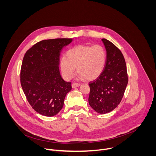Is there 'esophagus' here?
Returning a JSON list of instances; mask_svg holds the SVG:
<instances>
[{
	"label": "esophagus",
	"mask_w": 156,
	"mask_h": 156,
	"mask_svg": "<svg viewBox=\"0 0 156 156\" xmlns=\"http://www.w3.org/2000/svg\"><path fill=\"white\" fill-rule=\"evenodd\" d=\"M80 86V83H74L72 84V86L73 88H75V87H78Z\"/></svg>",
	"instance_id": "34e87169"
}]
</instances>
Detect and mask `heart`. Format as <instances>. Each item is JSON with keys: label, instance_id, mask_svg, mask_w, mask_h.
<instances>
[{"label": "heart", "instance_id": "1", "mask_svg": "<svg viewBox=\"0 0 156 156\" xmlns=\"http://www.w3.org/2000/svg\"><path fill=\"white\" fill-rule=\"evenodd\" d=\"M67 57H62L60 66L63 78L69 80L75 74L76 68L80 79L88 81L97 79L104 70L106 52L101 45H78L67 51Z\"/></svg>", "mask_w": 156, "mask_h": 156}]
</instances>
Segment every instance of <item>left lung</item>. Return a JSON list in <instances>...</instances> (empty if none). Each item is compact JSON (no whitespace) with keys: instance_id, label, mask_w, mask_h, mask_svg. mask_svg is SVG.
<instances>
[{"instance_id":"left-lung-1","label":"left lung","mask_w":156,"mask_h":156,"mask_svg":"<svg viewBox=\"0 0 156 156\" xmlns=\"http://www.w3.org/2000/svg\"><path fill=\"white\" fill-rule=\"evenodd\" d=\"M106 50V62L101 75L89 83L90 105L99 114L112 111L121 102L128 84L126 66L121 51L113 43L102 39Z\"/></svg>"}]
</instances>
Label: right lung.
I'll use <instances>...</instances> for the list:
<instances>
[{
	"label": "right lung",
	"mask_w": 156,
	"mask_h": 156,
	"mask_svg": "<svg viewBox=\"0 0 156 156\" xmlns=\"http://www.w3.org/2000/svg\"><path fill=\"white\" fill-rule=\"evenodd\" d=\"M73 39L41 41L25 54L20 72L21 85L33 108L39 114L52 117L63 106L65 98L72 90L71 83L61 76L60 55Z\"/></svg>",
	"instance_id": "1"
}]
</instances>
